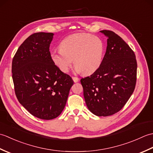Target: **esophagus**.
Wrapping results in <instances>:
<instances>
[{
	"label": "esophagus",
	"mask_w": 153,
	"mask_h": 153,
	"mask_svg": "<svg viewBox=\"0 0 153 153\" xmlns=\"http://www.w3.org/2000/svg\"><path fill=\"white\" fill-rule=\"evenodd\" d=\"M72 79L75 83H77L79 81V78L77 77H72Z\"/></svg>",
	"instance_id": "34e87169"
}]
</instances>
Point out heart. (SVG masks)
Returning a JSON list of instances; mask_svg holds the SVG:
<instances>
[{"label": "heart", "instance_id": "heart-1", "mask_svg": "<svg viewBox=\"0 0 153 153\" xmlns=\"http://www.w3.org/2000/svg\"><path fill=\"white\" fill-rule=\"evenodd\" d=\"M60 50L51 52L53 63L64 73L73 63L77 71L93 74L102 64L105 54V43L99 37L82 33L71 35L61 41Z\"/></svg>", "mask_w": 153, "mask_h": 153}]
</instances>
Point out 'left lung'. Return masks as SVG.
<instances>
[{"mask_svg": "<svg viewBox=\"0 0 153 153\" xmlns=\"http://www.w3.org/2000/svg\"><path fill=\"white\" fill-rule=\"evenodd\" d=\"M100 32L108 37L102 64L81 83L90 111L108 116L119 112L134 93L137 64L134 52L119 35L110 30Z\"/></svg>", "mask_w": 153, "mask_h": 153, "instance_id": "obj_1", "label": "left lung"}]
</instances>
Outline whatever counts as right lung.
<instances>
[{
  "instance_id": "add662e5",
  "label": "right lung",
  "mask_w": 153,
  "mask_h": 153,
  "mask_svg": "<svg viewBox=\"0 0 153 153\" xmlns=\"http://www.w3.org/2000/svg\"><path fill=\"white\" fill-rule=\"evenodd\" d=\"M53 33L31 35L14 55L12 63L14 91L19 102L31 114L52 120L64 110L74 82L51 58Z\"/></svg>"
}]
</instances>
